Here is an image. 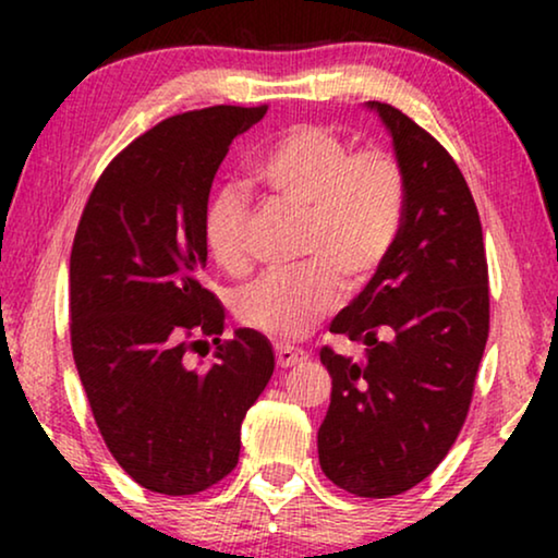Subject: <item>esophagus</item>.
Segmentation results:
<instances>
[{"instance_id":"esophagus-1","label":"esophagus","mask_w":558,"mask_h":558,"mask_svg":"<svg viewBox=\"0 0 558 558\" xmlns=\"http://www.w3.org/2000/svg\"><path fill=\"white\" fill-rule=\"evenodd\" d=\"M274 353H277V365L279 368H292V365L302 363L307 353L300 348H292V345H277L274 348Z\"/></svg>"}]
</instances>
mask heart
<instances>
[{
  "instance_id": "obj_1",
  "label": "heart",
  "mask_w": 558,
  "mask_h": 558,
  "mask_svg": "<svg viewBox=\"0 0 558 558\" xmlns=\"http://www.w3.org/2000/svg\"><path fill=\"white\" fill-rule=\"evenodd\" d=\"M256 187L304 213L294 271H271L235 294L239 323L271 340H296L340 302L363 289L396 246L407 210V178L391 151L361 149L330 129L300 124L281 132L251 165ZM248 197L223 187L203 216V239L220 269L241 274Z\"/></svg>"
}]
</instances>
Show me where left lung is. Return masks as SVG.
<instances>
[{
  "instance_id": "1",
  "label": "left lung",
  "mask_w": 558,
  "mask_h": 558,
  "mask_svg": "<svg viewBox=\"0 0 558 558\" xmlns=\"http://www.w3.org/2000/svg\"><path fill=\"white\" fill-rule=\"evenodd\" d=\"M407 178L396 246L330 332L363 361L319 350L332 378L319 468L342 490L391 498L429 477L468 416L490 330L483 226L449 151L393 106L368 101Z\"/></svg>"
}]
</instances>
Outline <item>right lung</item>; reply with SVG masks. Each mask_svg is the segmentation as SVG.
I'll use <instances>...</instances> for the list:
<instances>
[{
    "label": "right lung",
    "mask_w": 558,
    "mask_h": 558,
    "mask_svg": "<svg viewBox=\"0 0 558 558\" xmlns=\"http://www.w3.org/2000/svg\"><path fill=\"white\" fill-rule=\"evenodd\" d=\"M266 106L159 121L98 178L71 251V345L98 432L129 477L162 495L223 480L241 422L274 373L271 342L203 287V216L220 162ZM213 339L217 361L190 366Z\"/></svg>",
    "instance_id": "right-lung-1"
}]
</instances>
